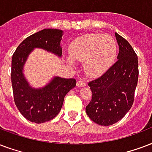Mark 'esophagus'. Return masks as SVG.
<instances>
[{"label": "esophagus", "instance_id": "34e87169", "mask_svg": "<svg viewBox=\"0 0 152 152\" xmlns=\"http://www.w3.org/2000/svg\"><path fill=\"white\" fill-rule=\"evenodd\" d=\"M76 86L77 87H85L86 86V83L83 80H79L76 83Z\"/></svg>", "mask_w": 152, "mask_h": 152}]
</instances>
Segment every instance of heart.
I'll return each instance as SVG.
<instances>
[{"mask_svg":"<svg viewBox=\"0 0 152 152\" xmlns=\"http://www.w3.org/2000/svg\"><path fill=\"white\" fill-rule=\"evenodd\" d=\"M117 54V44L109 35L91 33L82 36L69 46L70 57L68 63L74 61L84 62L87 76L97 78L102 76L113 64Z\"/></svg>","mask_w":152,"mask_h":152,"instance_id":"b5f03b06","label":"heart"}]
</instances>
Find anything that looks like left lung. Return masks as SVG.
Instances as JSON below:
<instances>
[{
	"label": "left lung",
	"instance_id": "1",
	"mask_svg": "<svg viewBox=\"0 0 152 152\" xmlns=\"http://www.w3.org/2000/svg\"><path fill=\"white\" fill-rule=\"evenodd\" d=\"M118 61L99 78L88 83L92 98L86 113L93 122L109 126L120 121L132 106L137 86L138 57L127 40L115 33Z\"/></svg>",
	"mask_w": 152,
	"mask_h": 152
}]
</instances>
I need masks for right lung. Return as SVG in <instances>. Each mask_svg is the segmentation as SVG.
<instances>
[{"mask_svg": "<svg viewBox=\"0 0 152 152\" xmlns=\"http://www.w3.org/2000/svg\"><path fill=\"white\" fill-rule=\"evenodd\" d=\"M63 34L60 29L41 30L23 40L12 55L11 80L15 104L22 115L32 123L42 124L56 117L62 107L64 96L76 86L75 79L55 76L45 86L34 88L24 73L28 58L35 48L61 57Z\"/></svg>", "mask_w": 152, "mask_h": 152, "instance_id": "add662e5", "label": "right lung"}]
</instances>
